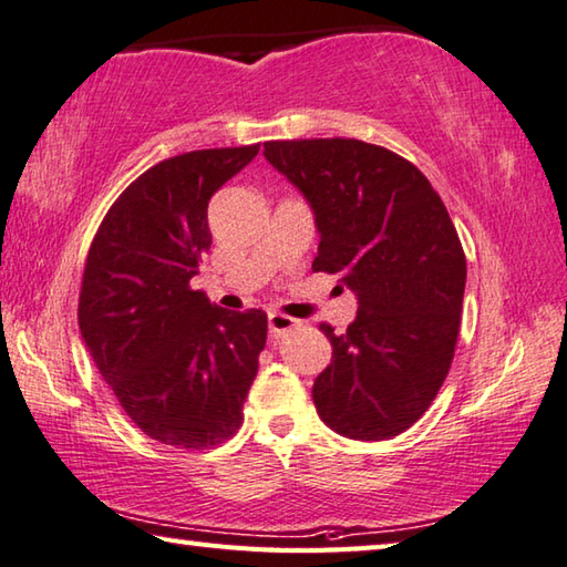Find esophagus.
I'll list each match as a JSON object with an SVG mask.
<instances>
[{
	"instance_id": "esophagus-1",
	"label": "esophagus",
	"mask_w": 567,
	"mask_h": 567,
	"mask_svg": "<svg viewBox=\"0 0 567 567\" xmlns=\"http://www.w3.org/2000/svg\"><path fill=\"white\" fill-rule=\"evenodd\" d=\"M299 321L291 319V316L286 313H268V333L274 336V339H284L286 333H291Z\"/></svg>"
}]
</instances>
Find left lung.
<instances>
[{"instance_id": "left-lung-1", "label": "left lung", "mask_w": 567, "mask_h": 567, "mask_svg": "<svg viewBox=\"0 0 567 567\" xmlns=\"http://www.w3.org/2000/svg\"><path fill=\"white\" fill-rule=\"evenodd\" d=\"M264 156L313 208V271L359 296L349 331L321 323L333 359L316 411L346 439L399 435L429 411L458 343L465 254L449 208L419 166L361 138L266 142Z\"/></svg>"}]
</instances>
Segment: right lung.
Masks as SVG:
<instances>
[{
    "label": "right lung",
    "mask_w": 567,
    "mask_h": 567,
    "mask_svg": "<svg viewBox=\"0 0 567 567\" xmlns=\"http://www.w3.org/2000/svg\"><path fill=\"white\" fill-rule=\"evenodd\" d=\"M261 144L198 148L134 178L89 246L79 329L102 379L148 439L204 451L241 429L266 346L261 309L226 311L192 289L212 248L208 198Z\"/></svg>",
    "instance_id": "right-lung-1"
}]
</instances>
